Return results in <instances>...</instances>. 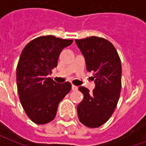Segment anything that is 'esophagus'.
Here are the masks:
<instances>
[{
    "mask_svg": "<svg viewBox=\"0 0 146 146\" xmlns=\"http://www.w3.org/2000/svg\"><path fill=\"white\" fill-rule=\"evenodd\" d=\"M77 89H78V88H77L76 86L72 85V90H73V91H76Z\"/></svg>",
    "mask_w": 146,
    "mask_h": 146,
    "instance_id": "esophagus-1",
    "label": "esophagus"
}]
</instances>
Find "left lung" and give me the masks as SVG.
Returning a JSON list of instances; mask_svg holds the SVG:
<instances>
[{
	"label": "left lung",
	"mask_w": 146,
	"mask_h": 146,
	"mask_svg": "<svg viewBox=\"0 0 146 146\" xmlns=\"http://www.w3.org/2000/svg\"><path fill=\"white\" fill-rule=\"evenodd\" d=\"M85 58L86 68L93 72V92L84 87L79 91L84 99L77 106L80 122L88 127H98L110 119L116 109L121 90L122 68L119 54L109 40L98 36L75 40Z\"/></svg>",
	"instance_id": "obj_1"
}]
</instances>
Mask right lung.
I'll return each mask as SVG.
<instances>
[{"instance_id": "obj_1", "label": "right lung", "mask_w": 146, "mask_h": 146, "mask_svg": "<svg viewBox=\"0 0 146 146\" xmlns=\"http://www.w3.org/2000/svg\"><path fill=\"white\" fill-rule=\"evenodd\" d=\"M73 43L54 36H39L22 51L16 69L18 93L28 117L37 124L51 122L58 106L71 90V84H58L50 77L61 51Z\"/></svg>"}]
</instances>
